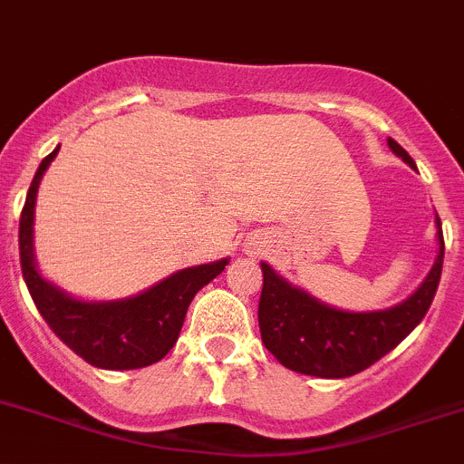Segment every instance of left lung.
<instances>
[{"label": "left lung", "instance_id": "8db88e82", "mask_svg": "<svg viewBox=\"0 0 464 464\" xmlns=\"http://www.w3.org/2000/svg\"><path fill=\"white\" fill-rule=\"evenodd\" d=\"M401 160L413 159L388 137ZM439 252L432 271L409 299L388 310L350 313L322 304L304 289L289 285L268 264H261L264 287L259 299L261 341L282 366L317 378H348L376 364L382 354L409 336L432 305L444 266V233L437 217Z\"/></svg>", "mask_w": 464, "mask_h": 464}]
</instances>
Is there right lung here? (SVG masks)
<instances>
[{"label":"right lung","mask_w":464,"mask_h":464,"mask_svg":"<svg viewBox=\"0 0 464 464\" xmlns=\"http://www.w3.org/2000/svg\"><path fill=\"white\" fill-rule=\"evenodd\" d=\"M58 149L42 160L20 212V268L32 301L55 336L88 364L110 372L156 364L177 343L188 304L196 292L215 280L227 268L228 259L172 273L170 277L130 299L79 301L64 294L63 289L39 276L34 247H32L37 188Z\"/></svg>","instance_id":"obj_1"}]
</instances>
